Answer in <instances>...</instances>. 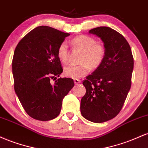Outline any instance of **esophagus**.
<instances>
[{
	"mask_svg": "<svg viewBox=\"0 0 148 148\" xmlns=\"http://www.w3.org/2000/svg\"><path fill=\"white\" fill-rule=\"evenodd\" d=\"M74 84H79V83H81V80H79V79H74Z\"/></svg>",
	"mask_w": 148,
	"mask_h": 148,
	"instance_id": "1",
	"label": "esophagus"
}]
</instances>
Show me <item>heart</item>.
<instances>
[{"label":"heart","mask_w":148,"mask_h":148,"mask_svg":"<svg viewBox=\"0 0 148 148\" xmlns=\"http://www.w3.org/2000/svg\"><path fill=\"white\" fill-rule=\"evenodd\" d=\"M72 45L76 49L83 51L80 58V64H69L64 69V74L67 77L78 79L86 76L90 67L96 69L103 62L105 56L104 47L97 43L96 40L88 35H81L72 40ZM58 57L62 62H66L69 57V47L66 42H62L58 47Z\"/></svg>","instance_id":"heart-1"}]
</instances>
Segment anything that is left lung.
<instances>
[{
    "instance_id": "8db88e82",
    "label": "left lung",
    "mask_w": 148,
    "mask_h": 148,
    "mask_svg": "<svg viewBox=\"0 0 148 148\" xmlns=\"http://www.w3.org/2000/svg\"><path fill=\"white\" fill-rule=\"evenodd\" d=\"M103 43V62L83 85L86 92L81 101L84 118L101 123L115 118L123 108L132 84L134 58L130 46L121 34L109 27L89 30Z\"/></svg>"
}]
</instances>
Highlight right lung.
Returning a JSON list of instances; mask_svg holds the SVG:
<instances>
[{"label": "right lung", "instance_id": "1", "mask_svg": "<svg viewBox=\"0 0 148 148\" xmlns=\"http://www.w3.org/2000/svg\"><path fill=\"white\" fill-rule=\"evenodd\" d=\"M69 33L41 25L25 35L15 49L12 60L14 90L31 118L41 121L60 114L62 99L74 81L60 78L62 72L58 47Z\"/></svg>", "mask_w": 148, "mask_h": 148}]
</instances>
